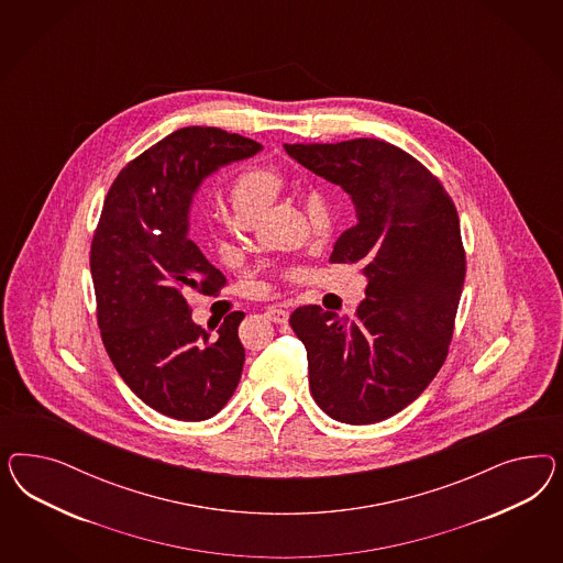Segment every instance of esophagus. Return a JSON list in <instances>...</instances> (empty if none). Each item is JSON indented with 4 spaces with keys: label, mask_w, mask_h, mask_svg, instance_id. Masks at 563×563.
Returning <instances> with one entry per match:
<instances>
[{
    "label": "esophagus",
    "mask_w": 563,
    "mask_h": 563,
    "mask_svg": "<svg viewBox=\"0 0 563 563\" xmlns=\"http://www.w3.org/2000/svg\"><path fill=\"white\" fill-rule=\"evenodd\" d=\"M266 318L274 322V324H287V320H289V311H285V309H280V307H268L266 309Z\"/></svg>",
    "instance_id": "obj_1"
}]
</instances>
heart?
<instances>
[{
	"label": "heart",
	"instance_id": "b5f03b06",
	"mask_svg": "<svg viewBox=\"0 0 563 563\" xmlns=\"http://www.w3.org/2000/svg\"><path fill=\"white\" fill-rule=\"evenodd\" d=\"M287 186L285 177L268 165H245L229 181V200L239 219L256 221L257 217L276 202ZM307 217L311 233L318 241H330L339 231V208L334 200L322 191H313L307 200Z\"/></svg>",
	"mask_w": 563,
	"mask_h": 563
}]
</instances>
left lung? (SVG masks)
Listing matches in <instances>:
<instances>
[{
	"label": "left lung",
	"mask_w": 563,
	"mask_h": 563,
	"mask_svg": "<svg viewBox=\"0 0 563 563\" xmlns=\"http://www.w3.org/2000/svg\"><path fill=\"white\" fill-rule=\"evenodd\" d=\"M221 128L173 132L130 161L102 205L90 245L97 322L118 374L140 400L179 421H205L238 388L243 311L194 324L184 290L227 285L188 238L189 202L206 175L260 153Z\"/></svg>",
	"instance_id": "1"
}]
</instances>
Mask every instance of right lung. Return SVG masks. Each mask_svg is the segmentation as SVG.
Masks as SVG:
<instances>
[{
    "label": "right lung",
    "instance_id": "obj_1",
    "mask_svg": "<svg viewBox=\"0 0 563 563\" xmlns=\"http://www.w3.org/2000/svg\"><path fill=\"white\" fill-rule=\"evenodd\" d=\"M285 151L353 198L357 224L330 262H358L367 276L355 320L320 306L290 313L311 396L342 423L384 421L417 400L448 357L466 276L456 206L426 165L384 140Z\"/></svg>",
    "mask_w": 563,
    "mask_h": 563
}]
</instances>
